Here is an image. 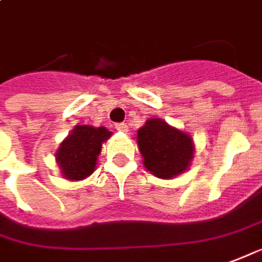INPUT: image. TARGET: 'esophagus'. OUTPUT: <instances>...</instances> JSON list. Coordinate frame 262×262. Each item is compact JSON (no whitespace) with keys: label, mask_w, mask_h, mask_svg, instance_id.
Here are the masks:
<instances>
[{"label":"esophagus","mask_w":262,"mask_h":262,"mask_svg":"<svg viewBox=\"0 0 262 262\" xmlns=\"http://www.w3.org/2000/svg\"><path fill=\"white\" fill-rule=\"evenodd\" d=\"M116 129L120 131V133H128V125H127L125 123L116 124Z\"/></svg>","instance_id":"1"}]
</instances>
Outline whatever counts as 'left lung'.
I'll return each mask as SVG.
<instances>
[{"label":"left lung","instance_id":"8db88e82","mask_svg":"<svg viewBox=\"0 0 262 262\" xmlns=\"http://www.w3.org/2000/svg\"><path fill=\"white\" fill-rule=\"evenodd\" d=\"M144 166L159 179H173L188 170L194 158V142L184 131L162 118H149L137 134Z\"/></svg>","mask_w":262,"mask_h":262}]
</instances>
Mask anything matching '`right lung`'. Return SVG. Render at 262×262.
I'll return each instance as SVG.
<instances>
[{"instance_id": "1", "label": "right lung", "mask_w": 262, "mask_h": 262, "mask_svg": "<svg viewBox=\"0 0 262 262\" xmlns=\"http://www.w3.org/2000/svg\"><path fill=\"white\" fill-rule=\"evenodd\" d=\"M112 137L106 127L76 125L61 142L55 152V160L64 179L78 181L95 171L102 144Z\"/></svg>"}]
</instances>
